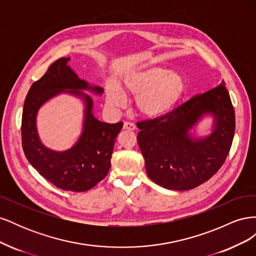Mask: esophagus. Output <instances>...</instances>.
<instances>
[{
  "label": "esophagus",
  "instance_id": "esophagus-1",
  "mask_svg": "<svg viewBox=\"0 0 256 256\" xmlns=\"http://www.w3.org/2000/svg\"><path fill=\"white\" fill-rule=\"evenodd\" d=\"M124 129L127 130H136V125L130 122H124Z\"/></svg>",
  "mask_w": 256,
  "mask_h": 256
}]
</instances>
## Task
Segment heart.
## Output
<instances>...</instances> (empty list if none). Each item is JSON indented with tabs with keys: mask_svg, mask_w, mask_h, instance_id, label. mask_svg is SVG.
I'll return each mask as SVG.
<instances>
[{
	"mask_svg": "<svg viewBox=\"0 0 256 256\" xmlns=\"http://www.w3.org/2000/svg\"><path fill=\"white\" fill-rule=\"evenodd\" d=\"M122 90L136 96L138 111L147 118H159L171 111L184 90V80L177 72L162 67H147L130 72L122 80ZM106 102L111 106L125 104L122 92L114 85L106 90Z\"/></svg>",
	"mask_w": 256,
	"mask_h": 256,
	"instance_id": "heart-1",
	"label": "heart"
}]
</instances>
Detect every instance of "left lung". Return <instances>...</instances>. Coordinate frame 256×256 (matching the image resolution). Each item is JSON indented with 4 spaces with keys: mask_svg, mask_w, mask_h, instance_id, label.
Returning a JSON list of instances; mask_svg holds the SVG:
<instances>
[{
    "mask_svg": "<svg viewBox=\"0 0 256 256\" xmlns=\"http://www.w3.org/2000/svg\"><path fill=\"white\" fill-rule=\"evenodd\" d=\"M214 115V131L192 140L188 130L203 114ZM138 144L150 180L170 190H190L219 171L235 134V111L222 81L159 118L136 122Z\"/></svg>",
    "mask_w": 256,
    "mask_h": 256,
    "instance_id": "obj_1",
    "label": "left lung"
}]
</instances>
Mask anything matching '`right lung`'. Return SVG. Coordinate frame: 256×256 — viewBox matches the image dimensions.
Listing matches in <instances>:
<instances>
[{
    "label": "right lung",
    "mask_w": 256,
    "mask_h": 256,
    "mask_svg": "<svg viewBox=\"0 0 256 256\" xmlns=\"http://www.w3.org/2000/svg\"><path fill=\"white\" fill-rule=\"evenodd\" d=\"M69 60L60 58L54 62L42 78L30 86L22 112V147L30 164L56 187L83 192L95 187L109 172L114 144L122 128V122L108 124L94 118L92 98L79 90H90L99 95L104 90L92 88L79 79L67 65ZM65 89L84 99L86 118L80 141L70 150L58 153L41 144L36 130V114L47 100Z\"/></svg>",
    "instance_id": "obj_1"
}]
</instances>
